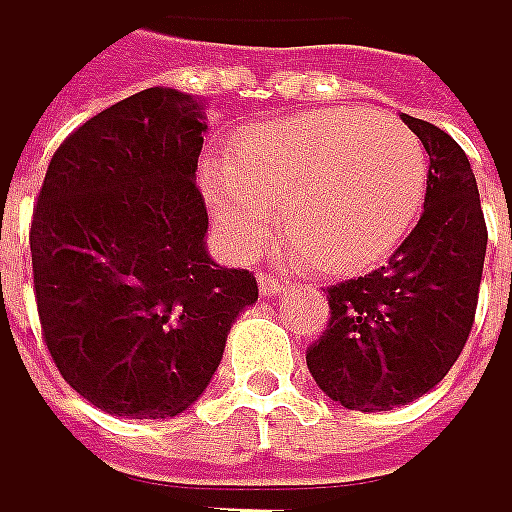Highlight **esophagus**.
<instances>
[{
	"instance_id": "34e87169",
	"label": "esophagus",
	"mask_w": 512,
	"mask_h": 512,
	"mask_svg": "<svg viewBox=\"0 0 512 512\" xmlns=\"http://www.w3.org/2000/svg\"><path fill=\"white\" fill-rule=\"evenodd\" d=\"M258 285H261V294H264V297H279V294H285V282H279V279H273V276H261Z\"/></svg>"
}]
</instances>
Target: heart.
Here are the masks:
<instances>
[{"label": "heart", "mask_w": 512, "mask_h": 512, "mask_svg": "<svg viewBox=\"0 0 512 512\" xmlns=\"http://www.w3.org/2000/svg\"><path fill=\"white\" fill-rule=\"evenodd\" d=\"M428 191L422 139L388 112L324 108L245 133L203 194L236 258L261 254L279 227L297 264L361 270L404 242Z\"/></svg>", "instance_id": "obj_1"}]
</instances>
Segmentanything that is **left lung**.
Wrapping results in <instances>:
<instances>
[{"label":"left lung","instance_id":"obj_1","mask_svg":"<svg viewBox=\"0 0 512 512\" xmlns=\"http://www.w3.org/2000/svg\"><path fill=\"white\" fill-rule=\"evenodd\" d=\"M428 151L425 212L385 267L327 288L331 321L306 352L315 385L346 410H394L458 361L477 315L486 221L461 145L400 115Z\"/></svg>","mask_w":512,"mask_h":512}]
</instances>
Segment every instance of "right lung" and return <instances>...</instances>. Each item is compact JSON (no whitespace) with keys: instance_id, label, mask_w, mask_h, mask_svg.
Here are the masks:
<instances>
[{"instance_id":"add662e5","label":"right lung","mask_w":512,"mask_h":512,"mask_svg":"<svg viewBox=\"0 0 512 512\" xmlns=\"http://www.w3.org/2000/svg\"><path fill=\"white\" fill-rule=\"evenodd\" d=\"M206 130L203 99L133 93L54 151L32 212L42 337L63 379L112 416L185 413L212 382L233 321L258 300L254 276L206 248Z\"/></svg>"}]
</instances>
